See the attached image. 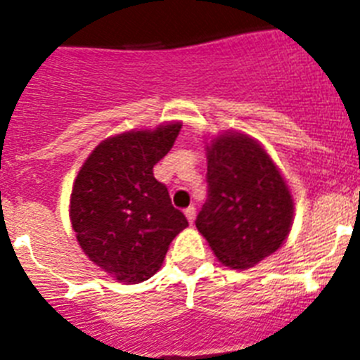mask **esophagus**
Masks as SVG:
<instances>
[{"instance_id":"obj_1","label":"esophagus","mask_w":360,"mask_h":360,"mask_svg":"<svg viewBox=\"0 0 360 360\" xmlns=\"http://www.w3.org/2000/svg\"><path fill=\"white\" fill-rule=\"evenodd\" d=\"M186 218H187V221H189V224H193V221H195V218H196V211H195V207H187L186 211Z\"/></svg>"}]
</instances>
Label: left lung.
Wrapping results in <instances>:
<instances>
[{
    "label": "left lung",
    "mask_w": 360,
    "mask_h": 360,
    "mask_svg": "<svg viewBox=\"0 0 360 360\" xmlns=\"http://www.w3.org/2000/svg\"><path fill=\"white\" fill-rule=\"evenodd\" d=\"M207 186L196 229L225 266L250 269L287 240L294 200L278 165L252 136L229 131L212 139Z\"/></svg>",
    "instance_id": "left-lung-1"
}]
</instances>
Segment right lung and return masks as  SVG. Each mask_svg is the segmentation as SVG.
Returning <instances> with one entry per match:
<instances>
[{
	"mask_svg": "<svg viewBox=\"0 0 360 360\" xmlns=\"http://www.w3.org/2000/svg\"><path fill=\"white\" fill-rule=\"evenodd\" d=\"M182 124L126 131L103 141L73 182L70 219L82 252L111 278L141 283L162 266L187 227L153 167L173 148Z\"/></svg>",
	"mask_w": 360,
	"mask_h": 360,
	"instance_id": "right-lung-1",
	"label": "right lung"
}]
</instances>
